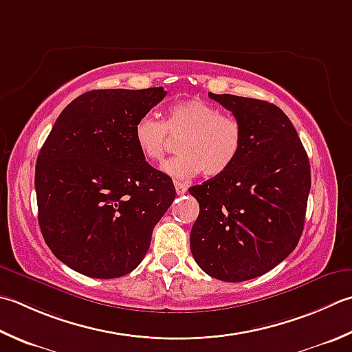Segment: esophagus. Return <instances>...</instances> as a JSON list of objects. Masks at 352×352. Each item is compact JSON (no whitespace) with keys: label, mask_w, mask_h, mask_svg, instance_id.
Here are the masks:
<instances>
[{"label":"esophagus","mask_w":352,"mask_h":352,"mask_svg":"<svg viewBox=\"0 0 352 352\" xmlns=\"http://www.w3.org/2000/svg\"><path fill=\"white\" fill-rule=\"evenodd\" d=\"M174 184H175V192L178 195H183V194H186V192H188V186H186V184H183L180 182H175Z\"/></svg>","instance_id":"esophagus-1"}]
</instances>
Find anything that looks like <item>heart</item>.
<instances>
[{
	"label": "heart",
	"mask_w": 352,
	"mask_h": 352,
	"mask_svg": "<svg viewBox=\"0 0 352 352\" xmlns=\"http://www.w3.org/2000/svg\"><path fill=\"white\" fill-rule=\"evenodd\" d=\"M170 135H183L180 155L163 164V170L178 180L203 174L219 177L229 170L243 151L244 126L238 117L221 113L203 99L177 102L163 122L153 114L142 116L134 125V140L148 162H162L170 146Z\"/></svg>",
	"instance_id": "obj_1"
}]
</instances>
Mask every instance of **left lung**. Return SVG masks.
Segmentation results:
<instances>
[{
    "instance_id": "1",
    "label": "left lung",
    "mask_w": 352,
    "mask_h": 352,
    "mask_svg": "<svg viewBox=\"0 0 352 352\" xmlns=\"http://www.w3.org/2000/svg\"><path fill=\"white\" fill-rule=\"evenodd\" d=\"M209 98L243 123L244 146L223 175L189 189L199 204L190 252L209 276L243 282L263 276L296 249L311 170L304 144L279 107L233 94Z\"/></svg>"
}]
</instances>
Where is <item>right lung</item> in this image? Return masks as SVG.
Returning <instances> with one entry per match:
<instances>
[{"label":"right lung","mask_w":352,"mask_h":352,"mask_svg":"<svg viewBox=\"0 0 352 352\" xmlns=\"http://www.w3.org/2000/svg\"><path fill=\"white\" fill-rule=\"evenodd\" d=\"M163 87L93 89L64 108L34 170L38 221L54 256L89 278L131 273L175 198L170 177L140 154L134 125Z\"/></svg>","instance_id":"1"}]
</instances>
